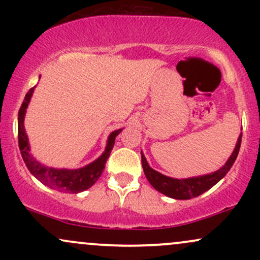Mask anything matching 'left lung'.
I'll return each mask as SVG.
<instances>
[{"label":"left lung","mask_w":260,"mask_h":260,"mask_svg":"<svg viewBox=\"0 0 260 260\" xmlns=\"http://www.w3.org/2000/svg\"><path fill=\"white\" fill-rule=\"evenodd\" d=\"M241 139H242V133L238 137L237 143H236V147L234 149V151H232L231 156L229 157V160L226 161L225 165H223L222 168L216 170L215 172H211V174L196 176V177L188 178H174L160 174L156 170L151 169L150 166H149L144 154H143V151H140V154H142V165L143 170H144L145 177H147L149 183H150L157 192L162 193V194L168 196L170 198L180 199V201L196 198V197L207 192V190L210 189L213 186H215L217 182L225 177V175L228 174L230 169L234 165L236 157H237L238 155V151H240Z\"/></svg>","instance_id":"left-lung-1"}]
</instances>
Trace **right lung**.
<instances>
[{
    "label": "right lung",
    "instance_id": "1",
    "mask_svg": "<svg viewBox=\"0 0 260 260\" xmlns=\"http://www.w3.org/2000/svg\"><path fill=\"white\" fill-rule=\"evenodd\" d=\"M34 89L35 86L26 92L24 101H23L19 112H18V143H19L20 154H22L26 168L35 178H38L41 183L52 188V189L67 193H79L86 190L100 178L104 169H105L106 161L111 154L113 145H115L116 137L122 132V128L110 133L104 153L96 160L83 166V168L56 169L44 165L35 159L30 153V145H29V139L24 128L25 112L31 100Z\"/></svg>",
    "mask_w": 260,
    "mask_h": 260
}]
</instances>
